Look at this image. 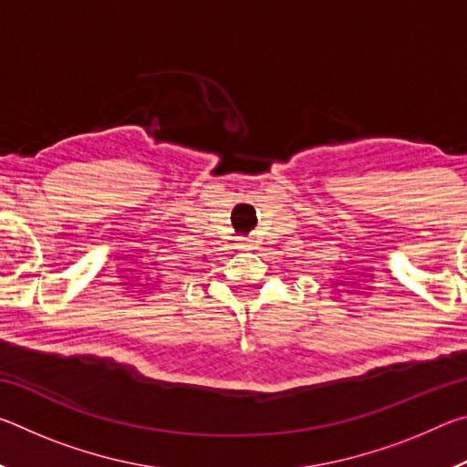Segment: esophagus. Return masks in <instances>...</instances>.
Instances as JSON below:
<instances>
[{
    "instance_id": "1",
    "label": "esophagus",
    "mask_w": 467,
    "mask_h": 467,
    "mask_svg": "<svg viewBox=\"0 0 467 467\" xmlns=\"http://www.w3.org/2000/svg\"><path fill=\"white\" fill-rule=\"evenodd\" d=\"M253 247H255V241H253L251 236H244V239H241V249L251 251Z\"/></svg>"
}]
</instances>
